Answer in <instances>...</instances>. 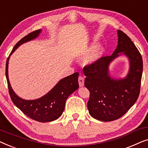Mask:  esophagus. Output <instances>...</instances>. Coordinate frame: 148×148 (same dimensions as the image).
<instances>
[{"label": "esophagus", "instance_id": "obj_1", "mask_svg": "<svg viewBox=\"0 0 148 148\" xmlns=\"http://www.w3.org/2000/svg\"><path fill=\"white\" fill-rule=\"evenodd\" d=\"M79 85L80 87H83L84 86V77L83 76H79L78 79Z\"/></svg>", "mask_w": 148, "mask_h": 148}]
</instances>
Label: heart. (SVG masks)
Wrapping results in <instances>:
<instances>
[{
    "instance_id": "obj_1",
    "label": "heart",
    "mask_w": 148,
    "mask_h": 148,
    "mask_svg": "<svg viewBox=\"0 0 148 148\" xmlns=\"http://www.w3.org/2000/svg\"><path fill=\"white\" fill-rule=\"evenodd\" d=\"M96 44L95 42H92L90 46H88L80 52L81 56H85L89 52L92 51L90 54L87 56L85 59V63L87 65H92L96 63L102 57L104 54V49L102 47L96 48Z\"/></svg>"
}]
</instances>
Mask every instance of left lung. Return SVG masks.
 Masks as SVG:
<instances>
[{
  "instance_id": "obj_1",
  "label": "left lung",
  "mask_w": 148,
  "mask_h": 148,
  "mask_svg": "<svg viewBox=\"0 0 148 148\" xmlns=\"http://www.w3.org/2000/svg\"><path fill=\"white\" fill-rule=\"evenodd\" d=\"M118 45L111 56L84 68L85 86L90 91L89 113L97 120L109 122L123 116L138 98L143 72V60L136 46L124 32L117 30ZM121 55L129 59L130 70L125 78L115 80L109 74V65Z\"/></svg>"
}]
</instances>
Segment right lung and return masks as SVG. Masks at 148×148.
<instances>
[{"mask_svg": "<svg viewBox=\"0 0 148 148\" xmlns=\"http://www.w3.org/2000/svg\"><path fill=\"white\" fill-rule=\"evenodd\" d=\"M41 32V29H38L31 32L16 44L7 60L5 73L9 95L14 104L24 114L33 120L46 123L56 120L62 115L66 99L79 88L78 73H75L60 79L49 92L41 98L33 100H24L18 96L11 88L8 75V66L10 56L21 44L37 38Z\"/></svg>", "mask_w": 148, "mask_h": 148, "instance_id": "add662e5", "label": "right lung"}]
</instances>
